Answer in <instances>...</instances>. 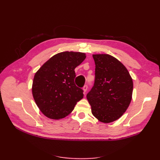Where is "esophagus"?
Listing matches in <instances>:
<instances>
[{
  "instance_id": "obj_1",
  "label": "esophagus",
  "mask_w": 160,
  "mask_h": 160,
  "mask_svg": "<svg viewBox=\"0 0 160 160\" xmlns=\"http://www.w3.org/2000/svg\"><path fill=\"white\" fill-rule=\"evenodd\" d=\"M88 85H85L83 88V93L85 94V93H86V91H87V90H88Z\"/></svg>"
}]
</instances>
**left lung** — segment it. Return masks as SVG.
<instances>
[{"mask_svg": "<svg viewBox=\"0 0 160 160\" xmlns=\"http://www.w3.org/2000/svg\"><path fill=\"white\" fill-rule=\"evenodd\" d=\"M95 63L94 86L87 95L91 113L99 122L119 119L132 99L133 80L123 64L108 54L93 55Z\"/></svg>", "mask_w": 160, "mask_h": 160, "instance_id": "1", "label": "left lung"}]
</instances>
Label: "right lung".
Instances as JSON below:
<instances>
[{
  "label": "right lung",
  "mask_w": 160,
  "mask_h": 160,
  "mask_svg": "<svg viewBox=\"0 0 160 160\" xmlns=\"http://www.w3.org/2000/svg\"><path fill=\"white\" fill-rule=\"evenodd\" d=\"M85 58L84 52H61L35 72L32 93L37 107L47 118L55 120L65 118L83 99V90L74 83L75 69Z\"/></svg>",
  "instance_id": "right-lung-1"
}]
</instances>
